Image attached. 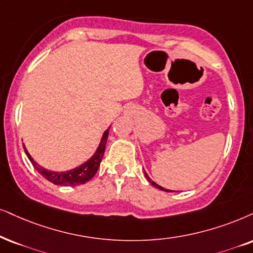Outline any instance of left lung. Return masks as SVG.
Masks as SVG:
<instances>
[{
  "label": "left lung",
  "instance_id": "8db88e82",
  "mask_svg": "<svg viewBox=\"0 0 253 253\" xmlns=\"http://www.w3.org/2000/svg\"><path fill=\"white\" fill-rule=\"evenodd\" d=\"M145 176H146V178H147V180H148V182H149V183H152V185H154V187H156V188H158V189H160V190H164V191H167V193H171V191H172V190L166 189V188H164V187H161V185H159L158 183H155V182H154V181H153V180H152V178H150V177L148 176V174H147V172H146V171H145Z\"/></svg>",
  "mask_w": 253,
  "mask_h": 253
}]
</instances>
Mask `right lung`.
<instances>
[{
    "instance_id": "1",
    "label": "right lung",
    "mask_w": 253,
    "mask_h": 253,
    "mask_svg": "<svg viewBox=\"0 0 253 253\" xmlns=\"http://www.w3.org/2000/svg\"><path fill=\"white\" fill-rule=\"evenodd\" d=\"M108 129L110 127L105 130L103 136H101L100 142L95 149L94 154L89 158L87 161H85L84 164H82L78 167L70 169V170L66 171H53V170H47L44 167H42L37 164L35 160L31 158V155L29 154V152L24 147V152L29 160L31 161V164L35 167V169L40 172L43 177H45L47 181H50L51 183L53 184H59V185H79V184H84L86 182H88L92 177L94 176L95 172L98 171L99 166H100L101 159L104 156V152L105 148H106V142H107V137H108Z\"/></svg>"
}]
</instances>
